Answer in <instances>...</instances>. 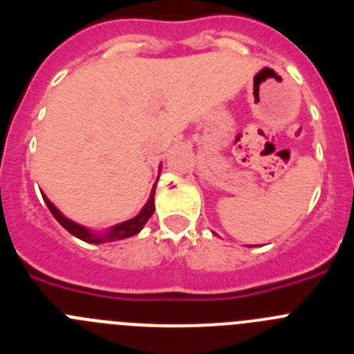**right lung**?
Returning a JSON list of instances; mask_svg holds the SVG:
<instances>
[{"instance_id": "add662e5", "label": "right lung", "mask_w": 354, "mask_h": 354, "mask_svg": "<svg viewBox=\"0 0 354 354\" xmlns=\"http://www.w3.org/2000/svg\"><path fill=\"white\" fill-rule=\"evenodd\" d=\"M154 187H152V193H150V196H149V202H147L145 207L142 209V212H140L138 216H134L133 220H127V221H124V223L115 225L113 228H109L108 232L102 234V236L90 232L88 228L81 227V225L74 223V221H71L68 218H65V216L62 214V212L58 211V209H56L51 202H49L48 196H44V200H46V204H48L49 211H51V214L55 216L56 221H58V223H60L65 230H68V232H71L72 236H76L77 239L86 241V243H93V245H99V243H106V241L126 239V237L134 236V234H138L140 230H142L143 225L149 221V218L152 216V212H154Z\"/></svg>"}]
</instances>
